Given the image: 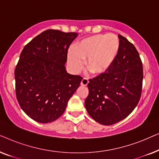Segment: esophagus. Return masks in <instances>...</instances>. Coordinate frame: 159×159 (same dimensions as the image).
<instances>
[{"label": "esophagus", "instance_id": "obj_1", "mask_svg": "<svg viewBox=\"0 0 159 159\" xmlns=\"http://www.w3.org/2000/svg\"><path fill=\"white\" fill-rule=\"evenodd\" d=\"M88 82H89V81L87 78H83L81 81V85L82 86H87L88 85Z\"/></svg>", "mask_w": 159, "mask_h": 159}]
</instances>
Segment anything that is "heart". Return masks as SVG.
<instances>
[{
	"instance_id": "b5f03b06",
	"label": "heart",
	"mask_w": 159,
	"mask_h": 159,
	"mask_svg": "<svg viewBox=\"0 0 159 159\" xmlns=\"http://www.w3.org/2000/svg\"><path fill=\"white\" fill-rule=\"evenodd\" d=\"M120 41L113 33L98 34L88 37L78 43L75 50L68 54V63L75 72L83 68L87 59V68L93 75L106 74L118 56Z\"/></svg>"
}]
</instances>
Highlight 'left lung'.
<instances>
[{
  "instance_id": "left-lung-1",
  "label": "left lung",
  "mask_w": 159,
  "mask_h": 159,
  "mask_svg": "<svg viewBox=\"0 0 159 159\" xmlns=\"http://www.w3.org/2000/svg\"><path fill=\"white\" fill-rule=\"evenodd\" d=\"M120 48L112 66L106 74L90 80L84 101L89 115L103 125H112L132 112L141 96L143 64L138 51L119 34Z\"/></svg>"
}]
</instances>
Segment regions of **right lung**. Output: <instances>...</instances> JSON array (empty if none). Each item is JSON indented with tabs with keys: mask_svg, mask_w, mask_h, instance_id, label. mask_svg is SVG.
<instances>
[{
	"mask_svg": "<svg viewBox=\"0 0 159 159\" xmlns=\"http://www.w3.org/2000/svg\"><path fill=\"white\" fill-rule=\"evenodd\" d=\"M76 32L48 30L24 48L14 71L16 95L25 114L39 123L64 114L82 78L67 73L65 64Z\"/></svg>",
	"mask_w": 159,
	"mask_h": 159,
	"instance_id": "obj_1",
	"label": "right lung"
}]
</instances>
